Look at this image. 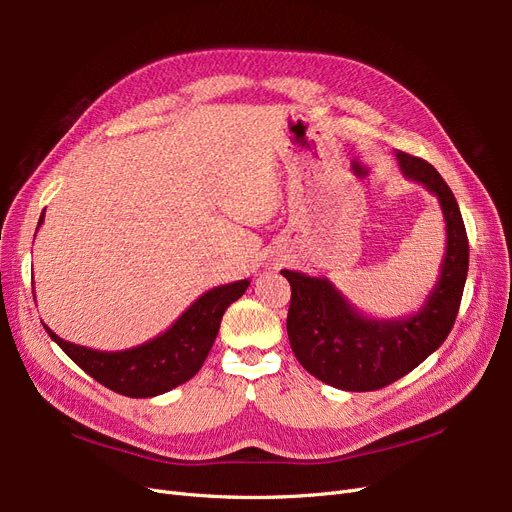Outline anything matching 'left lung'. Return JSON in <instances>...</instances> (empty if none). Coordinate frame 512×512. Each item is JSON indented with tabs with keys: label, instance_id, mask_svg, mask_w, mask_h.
I'll list each match as a JSON object with an SVG mask.
<instances>
[{
	"label": "left lung",
	"instance_id": "obj_1",
	"mask_svg": "<svg viewBox=\"0 0 512 512\" xmlns=\"http://www.w3.org/2000/svg\"><path fill=\"white\" fill-rule=\"evenodd\" d=\"M401 175L438 198L446 250L438 282L410 316L374 318L359 312L327 277L284 269L290 282L286 331L309 374L342 391H378L404 378L451 333L468 277L470 247L457 200L429 162L395 151Z\"/></svg>",
	"mask_w": 512,
	"mask_h": 512
}]
</instances>
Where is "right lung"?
Segmentation results:
<instances>
[{"label": "right lung", "mask_w": 512, "mask_h": 512, "mask_svg": "<svg viewBox=\"0 0 512 512\" xmlns=\"http://www.w3.org/2000/svg\"><path fill=\"white\" fill-rule=\"evenodd\" d=\"M42 222L44 211L38 228ZM247 286L250 280H239L207 290L164 333L128 350L85 348L66 342L42 324L53 342L106 389L138 399L156 397L198 374L218 337L224 312L230 303L243 297Z\"/></svg>", "instance_id": "obj_1"}]
</instances>
